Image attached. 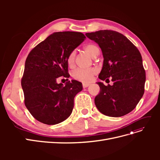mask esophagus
Masks as SVG:
<instances>
[{"mask_svg":"<svg viewBox=\"0 0 160 160\" xmlns=\"http://www.w3.org/2000/svg\"><path fill=\"white\" fill-rule=\"evenodd\" d=\"M89 85H90V84H89V83H83V88H88V87H89Z\"/></svg>","mask_w":160,"mask_h":160,"instance_id":"34e87169","label":"esophagus"}]
</instances>
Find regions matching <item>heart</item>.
Listing matches in <instances>:
<instances>
[{
	"label": "heart",
	"mask_w": 160,
	"mask_h": 160,
	"mask_svg": "<svg viewBox=\"0 0 160 160\" xmlns=\"http://www.w3.org/2000/svg\"><path fill=\"white\" fill-rule=\"evenodd\" d=\"M85 50L88 52L89 54L92 57H95L99 53V48L93 44H88L85 46ZM75 52L72 51L67 57V64L69 66L71 67L74 65L75 62ZM96 69H84L78 68L74 70L72 72V76L76 80H78L84 83H88L92 79L93 76L96 73Z\"/></svg>",
	"instance_id": "1"
}]
</instances>
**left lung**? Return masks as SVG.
Instances as JSON below:
<instances>
[{
	"instance_id": "obj_1",
	"label": "left lung",
	"mask_w": 160,
	"mask_h": 160,
	"mask_svg": "<svg viewBox=\"0 0 160 160\" xmlns=\"http://www.w3.org/2000/svg\"><path fill=\"white\" fill-rule=\"evenodd\" d=\"M98 43L103 57L99 78L113 82L105 85L98 82L100 93L95 104L101 113L109 117H122L135 109L144 93L146 71L141 54L122 34L110 30L86 33Z\"/></svg>"
}]
</instances>
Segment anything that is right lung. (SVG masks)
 <instances>
[{
	"mask_svg": "<svg viewBox=\"0 0 160 160\" xmlns=\"http://www.w3.org/2000/svg\"><path fill=\"white\" fill-rule=\"evenodd\" d=\"M85 38L79 32H54L28 54L21 86L26 108L38 122L55 125L71 114L75 97L83 85L76 80L58 84L57 79L69 78L67 57Z\"/></svg>",
	"mask_w": 160,
	"mask_h": 160,
	"instance_id": "add662e5",
	"label": "right lung"
}]
</instances>
